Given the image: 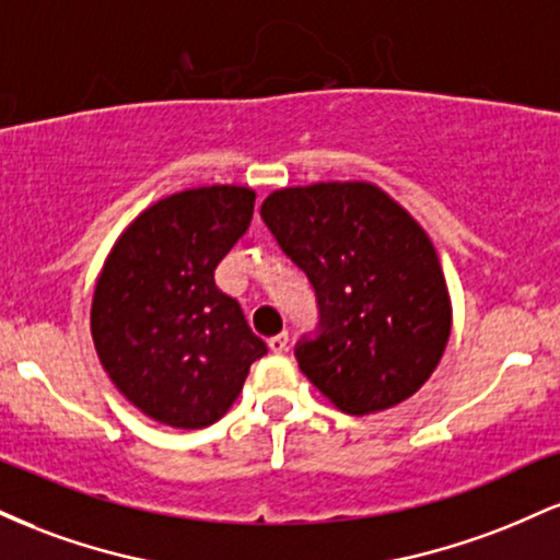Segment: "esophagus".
Returning a JSON list of instances; mask_svg holds the SVG:
<instances>
[{"mask_svg": "<svg viewBox=\"0 0 560 560\" xmlns=\"http://www.w3.org/2000/svg\"><path fill=\"white\" fill-rule=\"evenodd\" d=\"M268 347H271V352H276V355H281V352H287L289 337L287 334H276V337L268 339Z\"/></svg>", "mask_w": 560, "mask_h": 560, "instance_id": "obj_1", "label": "esophagus"}]
</instances>
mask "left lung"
<instances>
[{
  "instance_id": "8db88e82",
  "label": "left lung",
  "mask_w": 560,
  "mask_h": 560,
  "mask_svg": "<svg viewBox=\"0 0 560 560\" xmlns=\"http://www.w3.org/2000/svg\"><path fill=\"white\" fill-rule=\"evenodd\" d=\"M260 215L316 289L318 326L294 347L302 374L352 416L416 395L450 337L447 284L427 231L365 182L273 191Z\"/></svg>"
}]
</instances>
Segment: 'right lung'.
Instances as JSON below:
<instances>
[{"mask_svg":"<svg viewBox=\"0 0 560 560\" xmlns=\"http://www.w3.org/2000/svg\"><path fill=\"white\" fill-rule=\"evenodd\" d=\"M255 191L202 186L147 208L96 279L92 337L113 384L141 413L202 429L240 397L268 352L215 268L249 229Z\"/></svg>","mask_w":560,"mask_h":560,"instance_id":"obj_1","label":"right lung"}]
</instances>
